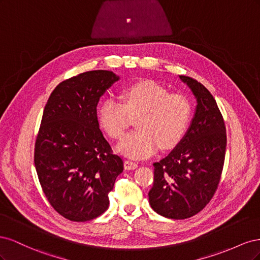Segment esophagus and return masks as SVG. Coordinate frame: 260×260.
<instances>
[{"mask_svg":"<svg viewBox=\"0 0 260 260\" xmlns=\"http://www.w3.org/2000/svg\"><path fill=\"white\" fill-rule=\"evenodd\" d=\"M124 169L125 170H133L138 167V164L136 161H132V160H124Z\"/></svg>","mask_w":260,"mask_h":260,"instance_id":"34e87169","label":"esophagus"}]
</instances>
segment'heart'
<instances>
[{"label":"heart","mask_w":260,"mask_h":260,"mask_svg":"<svg viewBox=\"0 0 260 260\" xmlns=\"http://www.w3.org/2000/svg\"><path fill=\"white\" fill-rule=\"evenodd\" d=\"M123 104L104 100L98 109V119L109 136L120 139L132 117H138V131L125 136L118 144L120 153L133 158H145L160 146H177L190 125L193 108L190 100L169 91L152 80L129 85L121 93Z\"/></svg>","instance_id":"obj_1"}]
</instances>
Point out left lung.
Returning <instances> with one entry per match:
<instances>
[{"mask_svg": "<svg viewBox=\"0 0 260 260\" xmlns=\"http://www.w3.org/2000/svg\"><path fill=\"white\" fill-rule=\"evenodd\" d=\"M196 99L194 117L180 143L154 162V183L148 192L151 207L170 219L190 218L214 196L224 162V121L214 96L199 81L179 76Z\"/></svg>", "mask_w": 260, "mask_h": 260, "instance_id": "8db88e82", "label": "left lung"}]
</instances>
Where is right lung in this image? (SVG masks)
<instances>
[{
    "mask_svg": "<svg viewBox=\"0 0 260 260\" xmlns=\"http://www.w3.org/2000/svg\"><path fill=\"white\" fill-rule=\"evenodd\" d=\"M119 80L108 70H92L60 82L44 107L35 145L42 190L59 215L89 221L108 208V193L123 170L100 129L96 106Z\"/></svg>",
    "mask_w": 260,
    "mask_h": 260,
    "instance_id": "1",
    "label": "right lung"
}]
</instances>
